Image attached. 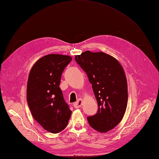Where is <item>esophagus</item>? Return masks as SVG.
<instances>
[{
  "mask_svg": "<svg viewBox=\"0 0 159 159\" xmlns=\"http://www.w3.org/2000/svg\"><path fill=\"white\" fill-rule=\"evenodd\" d=\"M82 103H83V100L81 99H80L78 102H75L74 103V107L75 108H80L81 107V106H82Z\"/></svg>",
  "mask_w": 159,
  "mask_h": 159,
  "instance_id": "34e87169",
  "label": "esophagus"
}]
</instances>
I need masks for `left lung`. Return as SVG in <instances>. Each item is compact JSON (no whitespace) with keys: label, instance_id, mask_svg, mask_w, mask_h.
Returning a JSON list of instances; mask_svg holds the SVG:
<instances>
[{"label":"left lung","instance_id":"8db88e82","mask_svg":"<svg viewBox=\"0 0 159 159\" xmlns=\"http://www.w3.org/2000/svg\"><path fill=\"white\" fill-rule=\"evenodd\" d=\"M75 60L87 74L98 104L97 113L88 117V123L95 131L107 133L121 121L127 109L124 70L116 58L103 52L85 51Z\"/></svg>","mask_w":159,"mask_h":159}]
</instances>
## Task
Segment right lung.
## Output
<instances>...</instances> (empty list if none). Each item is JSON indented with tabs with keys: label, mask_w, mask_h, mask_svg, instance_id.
<instances>
[{
	"label": "right lung",
	"mask_w": 159,
	"mask_h": 159,
	"mask_svg": "<svg viewBox=\"0 0 159 159\" xmlns=\"http://www.w3.org/2000/svg\"><path fill=\"white\" fill-rule=\"evenodd\" d=\"M72 57L51 54L34 64L27 82V102L32 117L47 131L57 133L68 125L71 111L59 87L61 74Z\"/></svg>",
	"instance_id": "1"
}]
</instances>
